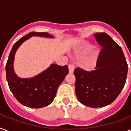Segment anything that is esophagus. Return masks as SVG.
<instances>
[{"label":"esophagus","mask_w":131,"mask_h":131,"mask_svg":"<svg viewBox=\"0 0 131 131\" xmlns=\"http://www.w3.org/2000/svg\"><path fill=\"white\" fill-rule=\"evenodd\" d=\"M74 69H75V66L73 64H70L69 65V71L70 73H73L74 71Z\"/></svg>","instance_id":"1"}]
</instances>
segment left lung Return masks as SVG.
I'll use <instances>...</instances> for the list:
<instances>
[{
    "label": "left lung",
    "mask_w": 131,
    "mask_h": 131,
    "mask_svg": "<svg viewBox=\"0 0 131 131\" xmlns=\"http://www.w3.org/2000/svg\"><path fill=\"white\" fill-rule=\"evenodd\" d=\"M102 49L95 69L87 71L76 68L75 94L79 101L92 108L105 107L114 101L123 89L128 65L120 45L107 33H95Z\"/></svg>",
    "instance_id": "left-lung-1"
}]
</instances>
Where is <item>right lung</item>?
I'll return each instance as SVG.
<instances>
[{
    "label": "right lung",
    "mask_w": 131,
    "mask_h": 131,
    "mask_svg": "<svg viewBox=\"0 0 131 131\" xmlns=\"http://www.w3.org/2000/svg\"><path fill=\"white\" fill-rule=\"evenodd\" d=\"M33 36L53 38L47 32H32L24 36L14 45L6 64V76L9 88L15 99L23 105L30 108H42L53 102L58 86L69 73L68 67L51 64L41 73L29 78L17 76L13 69L14 58L17 49Z\"/></svg>",
    "instance_id": "add662e5"
}]
</instances>
